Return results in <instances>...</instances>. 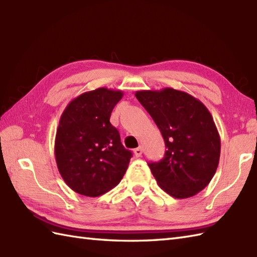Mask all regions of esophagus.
<instances>
[{
  "label": "esophagus",
  "mask_w": 257,
  "mask_h": 257,
  "mask_svg": "<svg viewBox=\"0 0 257 257\" xmlns=\"http://www.w3.org/2000/svg\"><path fill=\"white\" fill-rule=\"evenodd\" d=\"M135 156L137 158L143 156V148H141V147H138V148L135 149Z\"/></svg>",
  "instance_id": "esophagus-1"
}]
</instances>
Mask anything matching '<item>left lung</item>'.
<instances>
[{"mask_svg": "<svg viewBox=\"0 0 257 257\" xmlns=\"http://www.w3.org/2000/svg\"><path fill=\"white\" fill-rule=\"evenodd\" d=\"M136 97L165 139V158L148 163L159 187L177 199L199 193L220 160L221 140L212 114L199 99L173 88L139 90Z\"/></svg>", "mask_w": 257, "mask_h": 257, "instance_id": "left-lung-1", "label": "left lung"}]
</instances>
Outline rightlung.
Instances as JSON below:
<instances>
[{"label": "right lung", "instance_id": "obj_1", "mask_svg": "<svg viewBox=\"0 0 257 257\" xmlns=\"http://www.w3.org/2000/svg\"><path fill=\"white\" fill-rule=\"evenodd\" d=\"M121 90L97 88L70 101L55 138V158L64 181L75 192L99 196L121 181L133 154L124 149L110 114Z\"/></svg>", "mask_w": 257, "mask_h": 257}]
</instances>
